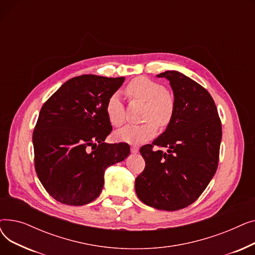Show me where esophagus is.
I'll use <instances>...</instances> for the list:
<instances>
[{
    "mask_svg": "<svg viewBox=\"0 0 255 255\" xmlns=\"http://www.w3.org/2000/svg\"><path fill=\"white\" fill-rule=\"evenodd\" d=\"M130 150H131V152H132V153H137L139 149H138V146H136V145H132Z\"/></svg>",
    "mask_w": 255,
    "mask_h": 255,
    "instance_id": "esophagus-1",
    "label": "esophagus"
}]
</instances>
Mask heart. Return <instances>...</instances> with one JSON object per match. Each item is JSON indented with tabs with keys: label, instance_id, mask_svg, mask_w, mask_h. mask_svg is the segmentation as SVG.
Listing matches in <instances>:
<instances>
[{
	"label": "heart",
	"instance_id": "obj_1",
	"mask_svg": "<svg viewBox=\"0 0 255 255\" xmlns=\"http://www.w3.org/2000/svg\"><path fill=\"white\" fill-rule=\"evenodd\" d=\"M128 95L136 100L145 102L143 113L144 123L127 125L116 132L115 137L119 141L128 143H141L151 139L160 127L167 126L175 115V100L161 84L146 77H137L128 84ZM106 116L110 123L120 127L125 121L124 104L119 93L110 96L105 106Z\"/></svg>",
	"mask_w": 255,
	"mask_h": 255
}]
</instances>
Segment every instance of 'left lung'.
<instances>
[{
	"label": "left lung",
	"mask_w": 255,
	"mask_h": 255,
	"mask_svg": "<svg viewBox=\"0 0 255 255\" xmlns=\"http://www.w3.org/2000/svg\"><path fill=\"white\" fill-rule=\"evenodd\" d=\"M157 77L169 80L175 115L162 134L140 148L145 167L135 180V191L146 206L177 211L193 204L215 175L221 121L210 93L193 79L173 70Z\"/></svg>",
	"instance_id": "8db88e82"
}]
</instances>
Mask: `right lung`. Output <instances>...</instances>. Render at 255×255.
I'll list each match as a JSON object with an SVG mask.
<instances>
[{"instance_id":"right-lung-1","label":"right lung","mask_w":255,"mask_h":255,"mask_svg":"<svg viewBox=\"0 0 255 255\" xmlns=\"http://www.w3.org/2000/svg\"><path fill=\"white\" fill-rule=\"evenodd\" d=\"M124 79L93 74L73 77L41 107L33 132L35 169L59 203H92L102 191L105 169L128 157V143L104 141L113 129L106 102Z\"/></svg>"}]
</instances>
